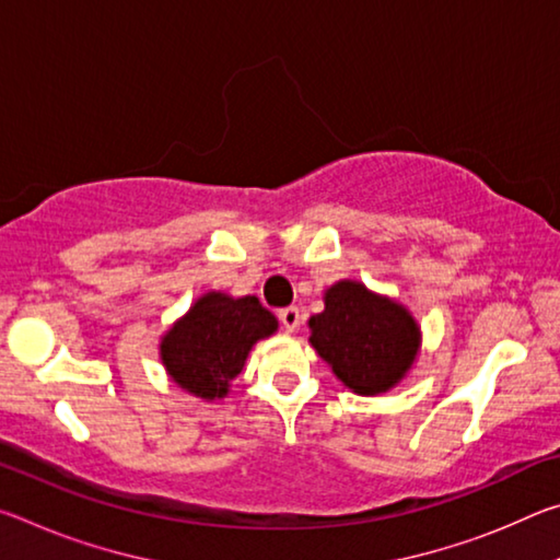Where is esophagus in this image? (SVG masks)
Masks as SVG:
<instances>
[{
    "mask_svg": "<svg viewBox=\"0 0 560 560\" xmlns=\"http://www.w3.org/2000/svg\"><path fill=\"white\" fill-rule=\"evenodd\" d=\"M279 324H281L283 330H287V334H293V330L301 326V311L296 306L281 308L279 311Z\"/></svg>",
    "mask_w": 560,
    "mask_h": 560,
    "instance_id": "esophagus-1",
    "label": "esophagus"
}]
</instances>
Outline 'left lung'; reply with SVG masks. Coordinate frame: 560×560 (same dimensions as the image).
Returning a JSON list of instances; mask_svg holds the SVG:
<instances>
[{
	"label": "left lung",
	"instance_id": "left-lung-1",
	"mask_svg": "<svg viewBox=\"0 0 560 560\" xmlns=\"http://www.w3.org/2000/svg\"><path fill=\"white\" fill-rule=\"evenodd\" d=\"M311 346L358 395L385 393L412 365L420 330L390 299L375 296L358 281L326 291V311L308 320Z\"/></svg>",
	"mask_w": 560,
	"mask_h": 560
}]
</instances>
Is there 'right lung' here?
<instances>
[{
	"mask_svg": "<svg viewBox=\"0 0 560 560\" xmlns=\"http://www.w3.org/2000/svg\"><path fill=\"white\" fill-rule=\"evenodd\" d=\"M273 330L277 318L257 296L230 299L212 291L167 330L160 355L183 390L214 400L230 393V383L242 373L252 346Z\"/></svg>",
	"mask_w": 560,
	"mask_h": 560,
	"instance_id": "obj_1",
	"label": "right lung"
}]
</instances>
